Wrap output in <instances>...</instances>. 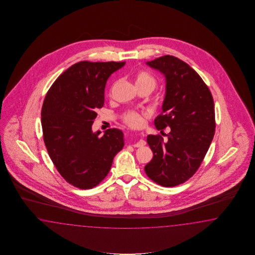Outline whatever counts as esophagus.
<instances>
[{"mask_svg":"<svg viewBox=\"0 0 255 255\" xmlns=\"http://www.w3.org/2000/svg\"><path fill=\"white\" fill-rule=\"evenodd\" d=\"M145 145H146V141L141 138L139 140L135 142V143L133 144V146H135V147H141V146H145Z\"/></svg>","mask_w":255,"mask_h":255,"instance_id":"34e87169","label":"esophagus"}]
</instances>
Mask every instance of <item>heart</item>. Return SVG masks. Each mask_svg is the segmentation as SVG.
I'll return each instance as SVG.
<instances>
[{"label": "heart", "instance_id": "b5f03b06", "mask_svg": "<svg viewBox=\"0 0 255 255\" xmlns=\"http://www.w3.org/2000/svg\"><path fill=\"white\" fill-rule=\"evenodd\" d=\"M135 83L138 89H149L150 91L157 86L155 76L146 70H138L135 73ZM122 120L131 128H140L144 124L143 115L134 109L125 111L122 115Z\"/></svg>", "mask_w": 255, "mask_h": 255}]
</instances>
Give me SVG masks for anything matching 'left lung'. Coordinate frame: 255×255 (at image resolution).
Wrapping results in <instances>:
<instances>
[{
  "label": "left lung",
  "instance_id": "obj_1",
  "mask_svg": "<svg viewBox=\"0 0 255 255\" xmlns=\"http://www.w3.org/2000/svg\"><path fill=\"white\" fill-rule=\"evenodd\" d=\"M166 77L162 112L155 119L157 130L170 128L168 139L148 135L153 152L145 166L147 177L163 187H174L190 179L203 161L215 133L212 93L193 68L173 55L146 63Z\"/></svg>",
  "mask_w": 255,
  "mask_h": 255
}]
</instances>
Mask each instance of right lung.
I'll return each mask as SVG.
<instances>
[{
    "instance_id": "add662e5",
    "label": "right lung",
    "mask_w": 255,
    "mask_h": 255,
    "mask_svg": "<svg viewBox=\"0 0 255 255\" xmlns=\"http://www.w3.org/2000/svg\"><path fill=\"white\" fill-rule=\"evenodd\" d=\"M126 62L81 61L61 74L50 87L42 108L43 142L60 175L81 190L98 186L124 146L117 128L93 133L97 110L103 108L109 76Z\"/></svg>"
}]
</instances>
